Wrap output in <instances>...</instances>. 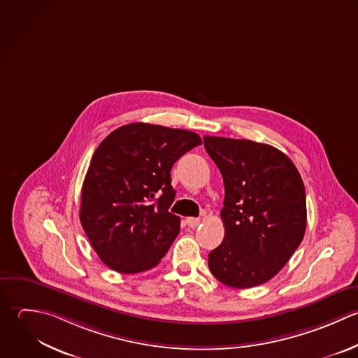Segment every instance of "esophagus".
Instances as JSON below:
<instances>
[{
	"mask_svg": "<svg viewBox=\"0 0 358 358\" xmlns=\"http://www.w3.org/2000/svg\"><path fill=\"white\" fill-rule=\"evenodd\" d=\"M187 224H188V227H191V229H195V227H198L199 226V223H201V219H196V217H187Z\"/></svg>",
	"mask_w": 358,
	"mask_h": 358,
	"instance_id": "34e87169",
	"label": "esophagus"
}]
</instances>
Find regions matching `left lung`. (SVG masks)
I'll list each match as a JSON object with an SVG mask.
<instances>
[{
	"instance_id": "left-lung-1",
	"label": "left lung",
	"mask_w": 358,
	"mask_h": 358,
	"mask_svg": "<svg viewBox=\"0 0 358 358\" xmlns=\"http://www.w3.org/2000/svg\"><path fill=\"white\" fill-rule=\"evenodd\" d=\"M224 182L223 243L209 254L212 275L234 289L259 286L279 273L304 238L306 188L279 149L248 139L203 138Z\"/></svg>"
}]
</instances>
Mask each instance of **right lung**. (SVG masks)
Instances as JSON below:
<instances>
[{
  "mask_svg": "<svg viewBox=\"0 0 358 358\" xmlns=\"http://www.w3.org/2000/svg\"><path fill=\"white\" fill-rule=\"evenodd\" d=\"M198 134L145 122L122 125L94 150L82 185L79 219L110 269L131 275L155 268L180 233L169 212L171 167L201 145Z\"/></svg>",
  "mask_w": 358,
  "mask_h": 358,
  "instance_id": "right-lung-1",
  "label": "right lung"
}]
</instances>
